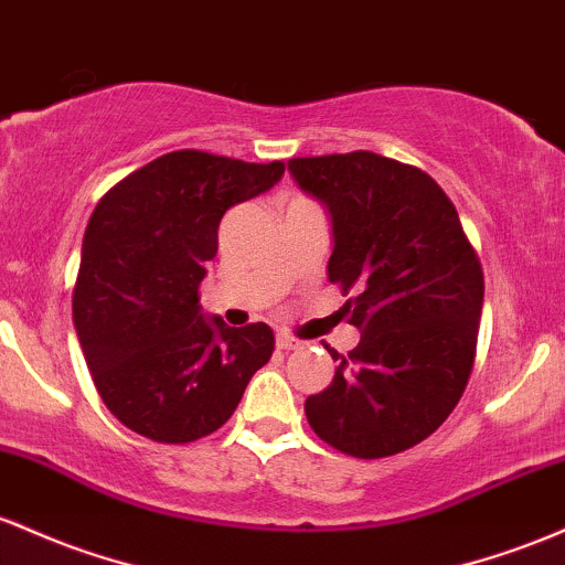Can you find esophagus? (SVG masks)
<instances>
[{
	"instance_id": "esophagus-1",
	"label": "esophagus",
	"mask_w": 565,
	"mask_h": 565,
	"mask_svg": "<svg viewBox=\"0 0 565 565\" xmlns=\"http://www.w3.org/2000/svg\"><path fill=\"white\" fill-rule=\"evenodd\" d=\"M275 344H277V350L288 352V350H301L303 341H299V339H296V335H290V333H277Z\"/></svg>"
}]
</instances>
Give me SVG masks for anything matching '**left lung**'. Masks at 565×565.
Returning <instances> with one entry per match:
<instances>
[{
    "label": "left lung",
    "mask_w": 565,
    "mask_h": 565,
    "mask_svg": "<svg viewBox=\"0 0 565 565\" xmlns=\"http://www.w3.org/2000/svg\"><path fill=\"white\" fill-rule=\"evenodd\" d=\"M328 211V280L354 290L350 358L328 347L333 382L307 397L309 427L358 459L401 454L448 419L470 379L483 269L459 213L419 168L373 151L288 162Z\"/></svg>",
    "instance_id": "obj_1"
}]
</instances>
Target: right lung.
<instances>
[{
  "mask_svg": "<svg viewBox=\"0 0 565 565\" xmlns=\"http://www.w3.org/2000/svg\"><path fill=\"white\" fill-rule=\"evenodd\" d=\"M285 164L183 149L130 173L95 205L82 239L74 328L106 408L157 443H192L237 408L275 335L200 307L230 207L269 192Z\"/></svg>",
  "mask_w": 565,
  "mask_h": 565,
  "instance_id": "add662e5",
  "label": "right lung"
}]
</instances>
